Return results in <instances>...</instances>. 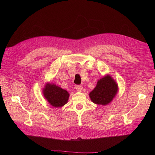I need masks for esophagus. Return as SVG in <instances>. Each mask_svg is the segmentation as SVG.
I'll list each match as a JSON object with an SVG mask.
<instances>
[{"label": "esophagus", "mask_w": 155, "mask_h": 155, "mask_svg": "<svg viewBox=\"0 0 155 155\" xmlns=\"http://www.w3.org/2000/svg\"><path fill=\"white\" fill-rule=\"evenodd\" d=\"M76 89L77 90V91L78 92H81L83 89V87L81 85H76Z\"/></svg>", "instance_id": "1"}]
</instances>
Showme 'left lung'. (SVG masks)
Here are the masks:
<instances>
[{"instance_id": "1", "label": "left lung", "mask_w": 155, "mask_h": 155, "mask_svg": "<svg viewBox=\"0 0 155 155\" xmlns=\"http://www.w3.org/2000/svg\"><path fill=\"white\" fill-rule=\"evenodd\" d=\"M118 90V85L114 79L109 75H107L98 80L96 87L90 92L89 96L94 104L107 105L116 96Z\"/></svg>"}]
</instances>
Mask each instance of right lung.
Listing matches in <instances>:
<instances>
[{
	"label": "right lung",
	"instance_id": "obj_1",
	"mask_svg": "<svg viewBox=\"0 0 155 155\" xmlns=\"http://www.w3.org/2000/svg\"><path fill=\"white\" fill-rule=\"evenodd\" d=\"M44 97L49 104L54 107H61L67 104L69 94L55 84L47 83L43 90Z\"/></svg>",
	"mask_w": 155,
	"mask_h": 155
}]
</instances>
